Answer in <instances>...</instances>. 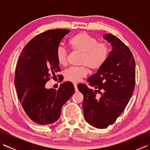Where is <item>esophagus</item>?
I'll return each instance as SVG.
<instances>
[{
    "label": "esophagus",
    "mask_w": 150,
    "mask_h": 150,
    "mask_svg": "<svg viewBox=\"0 0 150 150\" xmlns=\"http://www.w3.org/2000/svg\"><path fill=\"white\" fill-rule=\"evenodd\" d=\"M73 85H74L75 87V90L76 92L78 91V88H77V83H73Z\"/></svg>",
    "instance_id": "obj_1"
}]
</instances>
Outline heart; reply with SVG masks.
Instances as JSON below:
<instances>
[{
    "label": "heart",
    "instance_id": "heart-1",
    "mask_svg": "<svg viewBox=\"0 0 150 150\" xmlns=\"http://www.w3.org/2000/svg\"><path fill=\"white\" fill-rule=\"evenodd\" d=\"M97 40L86 33L76 35L69 39L68 44L71 50L82 53L79 67H70L64 71L65 78L71 82H79L88 74L86 65L91 69H97L106 62L110 53V47L105 42L97 43ZM56 59L60 65L67 62V51L59 46L56 52Z\"/></svg>",
    "mask_w": 150,
    "mask_h": 150
}]
</instances>
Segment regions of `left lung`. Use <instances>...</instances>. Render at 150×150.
<instances>
[{"label":"left lung","mask_w":150,"mask_h":150,"mask_svg":"<svg viewBox=\"0 0 150 150\" xmlns=\"http://www.w3.org/2000/svg\"><path fill=\"white\" fill-rule=\"evenodd\" d=\"M103 38L110 43L112 50L104 64L87 80L95 90L85 84L77 86L84 95L85 119L98 129L108 128L122 113L135 83V62L131 51L111 33L104 34ZM97 93H101L99 99L96 97Z\"/></svg>","instance_id":"obj_1"}]
</instances>
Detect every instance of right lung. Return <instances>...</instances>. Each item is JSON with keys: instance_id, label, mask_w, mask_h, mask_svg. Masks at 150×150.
Returning <instances> with one entry per match:
<instances>
[{"instance_id": "right-lung-1", "label": "right lung", "mask_w": 150, "mask_h": 150, "mask_svg": "<svg viewBox=\"0 0 150 150\" xmlns=\"http://www.w3.org/2000/svg\"><path fill=\"white\" fill-rule=\"evenodd\" d=\"M69 32L57 29L38 35L22 50L16 67L15 84L19 101L28 116L40 125L55 122L62 106L75 93L69 81L60 84L57 90L45 87L51 76L60 71L56 52Z\"/></svg>"}]
</instances>
